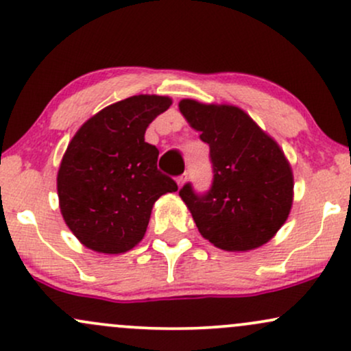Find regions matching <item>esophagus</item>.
Returning <instances> with one entry per match:
<instances>
[{
  "mask_svg": "<svg viewBox=\"0 0 351 351\" xmlns=\"http://www.w3.org/2000/svg\"><path fill=\"white\" fill-rule=\"evenodd\" d=\"M186 176H188V173H183V175L178 176V180H176V183H178V186H180V188L183 186L184 181H186Z\"/></svg>",
  "mask_w": 351,
  "mask_h": 351,
  "instance_id": "1",
  "label": "esophagus"
}]
</instances>
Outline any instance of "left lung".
I'll list each match as a JSON object with an SVG mask.
<instances>
[{"instance_id":"1","label":"left lung","mask_w":351,"mask_h":351,"mask_svg":"<svg viewBox=\"0 0 351 351\" xmlns=\"http://www.w3.org/2000/svg\"><path fill=\"white\" fill-rule=\"evenodd\" d=\"M178 107L209 145L215 173L206 195L189 183L180 189L201 236L232 252L269 243L293 201L292 168L279 143L236 106L183 99Z\"/></svg>"}]
</instances>
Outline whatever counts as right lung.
I'll return each mask as SVG.
<instances>
[{
    "instance_id": "obj_1",
    "label": "right lung",
    "mask_w": 351,
    "mask_h": 351,
    "mask_svg": "<svg viewBox=\"0 0 351 351\" xmlns=\"http://www.w3.org/2000/svg\"><path fill=\"white\" fill-rule=\"evenodd\" d=\"M171 106L167 95H134L87 120L58 171L64 221L86 247L122 254L143 239L155 201L178 186L156 168L158 148L145 130Z\"/></svg>"
}]
</instances>
